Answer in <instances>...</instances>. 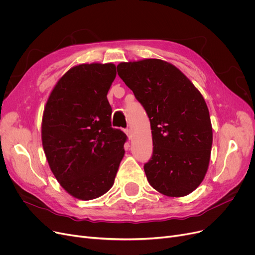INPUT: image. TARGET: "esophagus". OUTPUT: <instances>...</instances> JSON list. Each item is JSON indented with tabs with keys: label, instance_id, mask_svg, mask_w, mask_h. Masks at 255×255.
Returning <instances> with one entry per match:
<instances>
[{
	"label": "esophagus",
	"instance_id": "esophagus-1",
	"mask_svg": "<svg viewBox=\"0 0 255 255\" xmlns=\"http://www.w3.org/2000/svg\"><path fill=\"white\" fill-rule=\"evenodd\" d=\"M125 133L127 134V136H128V138H129V139H131V138H132V131H131V129H129V128L125 129Z\"/></svg>",
	"mask_w": 255,
	"mask_h": 255
}]
</instances>
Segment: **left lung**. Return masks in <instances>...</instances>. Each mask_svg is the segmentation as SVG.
I'll return each instance as SVG.
<instances>
[{
  "mask_svg": "<svg viewBox=\"0 0 255 255\" xmlns=\"http://www.w3.org/2000/svg\"><path fill=\"white\" fill-rule=\"evenodd\" d=\"M117 70L150 120L153 153L143 165L150 185L167 196L191 193L206 176L213 141L202 94L162 60L121 63Z\"/></svg>",
  "mask_w": 255,
  "mask_h": 255,
  "instance_id": "left-lung-1",
  "label": "left lung"
}]
</instances>
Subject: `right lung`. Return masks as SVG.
<instances>
[{
	"label": "right lung",
	"instance_id": "1",
	"mask_svg": "<svg viewBox=\"0 0 255 255\" xmlns=\"http://www.w3.org/2000/svg\"><path fill=\"white\" fill-rule=\"evenodd\" d=\"M116 66L82 64L53 88L42 119V144L49 167L72 196L90 200L109 191L124 156L125 133L112 127L107 100Z\"/></svg>",
	"mask_w": 255,
	"mask_h": 255
}]
</instances>
